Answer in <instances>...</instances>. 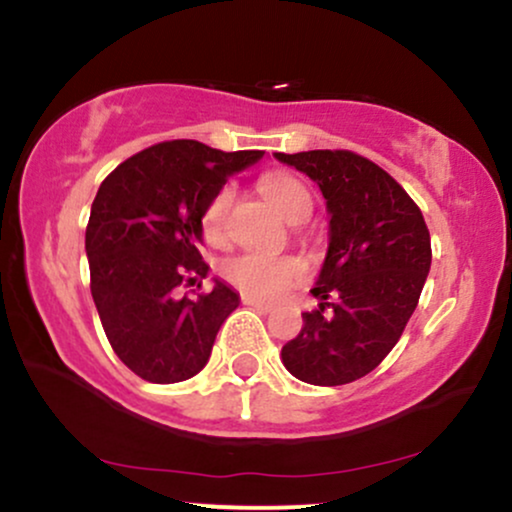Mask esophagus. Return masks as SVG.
<instances>
[{"label": "esophagus", "mask_w": 512, "mask_h": 512, "mask_svg": "<svg viewBox=\"0 0 512 512\" xmlns=\"http://www.w3.org/2000/svg\"><path fill=\"white\" fill-rule=\"evenodd\" d=\"M243 303L245 305H250V308H255L257 313H272L274 310V303H267V301H262V298H255V296H248V293H245L243 296Z\"/></svg>", "instance_id": "34e87169"}]
</instances>
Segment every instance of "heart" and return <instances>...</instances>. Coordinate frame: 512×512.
<instances>
[{
    "label": "heart",
    "mask_w": 512,
    "mask_h": 512,
    "mask_svg": "<svg viewBox=\"0 0 512 512\" xmlns=\"http://www.w3.org/2000/svg\"><path fill=\"white\" fill-rule=\"evenodd\" d=\"M260 192L272 207L284 216L286 221L298 223L313 209V197L296 175L274 170V173L262 175ZM233 204L231 187H221L209 202L204 204L199 226L202 236L209 243H219L226 231V216ZM305 274V264L293 255H262V252H240V255L228 257L221 264V276L238 291L248 293L255 298H276L291 289L296 281Z\"/></svg>",
    "instance_id": "heart-1"
}]
</instances>
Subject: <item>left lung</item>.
I'll use <instances>...</instances> for the list:
<instances>
[{
    "mask_svg": "<svg viewBox=\"0 0 512 512\" xmlns=\"http://www.w3.org/2000/svg\"><path fill=\"white\" fill-rule=\"evenodd\" d=\"M276 158L320 185L330 209V250L313 289L320 308L281 361L310 385H346L378 368L399 342L431 269L424 214L387 170L346 149Z\"/></svg>",
    "mask_w": 512,
    "mask_h": 512,
    "instance_id": "8db88e82",
    "label": "left lung"
}]
</instances>
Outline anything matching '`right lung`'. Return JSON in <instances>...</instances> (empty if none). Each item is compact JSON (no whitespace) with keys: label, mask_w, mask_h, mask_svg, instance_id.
<instances>
[{"label":"right lung","mask_w":512,"mask_h":512,"mask_svg":"<svg viewBox=\"0 0 512 512\" xmlns=\"http://www.w3.org/2000/svg\"><path fill=\"white\" fill-rule=\"evenodd\" d=\"M262 151L173 139L122 161L98 187L86 226L91 296L110 346L146 383H182L207 366L238 293L179 296L209 272L199 252L204 204Z\"/></svg>","instance_id":"obj_1"}]
</instances>
